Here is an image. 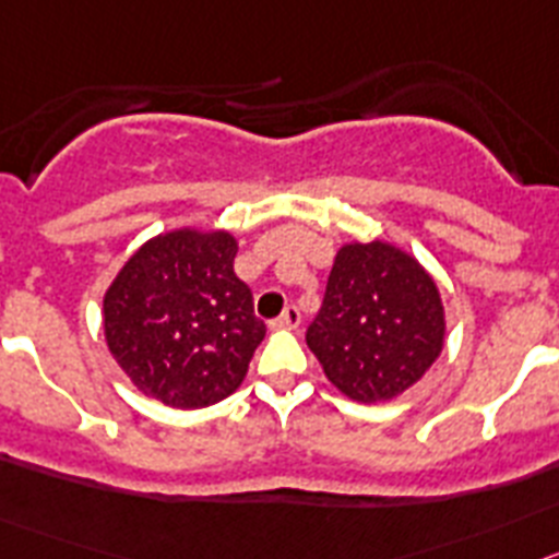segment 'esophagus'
Wrapping results in <instances>:
<instances>
[{"label":"esophagus","instance_id":"1","mask_svg":"<svg viewBox=\"0 0 559 559\" xmlns=\"http://www.w3.org/2000/svg\"><path fill=\"white\" fill-rule=\"evenodd\" d=\"M275 329H298L300 325V311H298V306H286L284 311H281V317L278 320H275Z\"/></svg>","mask_w":559,"mask_h":559}]
</instances>
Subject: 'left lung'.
Masks as SVG:
<instances>
[{"mask_svg": "<svg viewBox=\"0 0 559 559\" xmlns=\"http://www.w3.org/2000/svg\"><path fill=\"white\" fill-rule=\"evenodd\" d=\"M306 342L345 399H399L445 345L437 281L415 255L384 239L342 245Z\"/></svg>", "mask_w": 559, "mask_h": 559, "instance_id": "obj_1", "label": "left lung"}]
</instances>
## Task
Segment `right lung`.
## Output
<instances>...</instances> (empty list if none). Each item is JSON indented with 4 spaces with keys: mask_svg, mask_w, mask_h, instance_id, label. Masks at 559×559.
I'll return each instance as SVG.
<instances>
[{
    "mask_svg": "<svg viewBox=\"0 0 559 559\" xmlns=\"http://www.w3.org/2000/svg\"><path fill=\"white\" fill-rule=\"evenodd\" d=\"M236 250L230 230H167L135 250L105 289L108 350L147 399L203 409L248 376L267 329L236 278Z\"/></svg>",
    "mask_w": 559,
    "mask_h": 559,
    "instance_id": "add662e5",
    "label": "right lung"
}]
</instances>
